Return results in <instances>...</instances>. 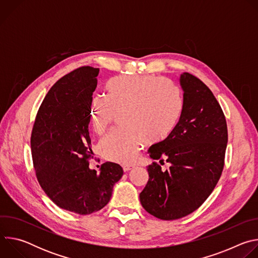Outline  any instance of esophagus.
Wrapping results in <instances>:
<instances>
[{"label": "esophagus", "instance_id": "1", "mask_svg": "<svg viewBox=\"0 0 258 258\" xmlns=\"http://www.w3.org/2000/svg\"><path fill=\"white\" fill-rule=\"evenodd\" d=\"M135 166L134 165H131V164H126V165H123L122 168H123V171H130L131 169H133Z\"/></svg>", "mask_w": 258, "mask_h": 258}]
</instances>
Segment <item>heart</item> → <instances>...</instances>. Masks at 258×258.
Returning a JSON list of instances; mask_svg holds the SVG:
<instances>
[{"instance_id": "heart-1", "label": "heart", "mask_w": 258, "mask_h": 258, "mask_svg": "<svg viewBox=\"0 0 258 258\" xmlns=\"http://www.w3.org/2000/svg\"><path fill=\"white\" fill-rule=\"evenodd\" d=\"M106 90V99L93 103L91 117L94 131L103 135L111 125L115 112H122L121 123L126 128L110 133L100 143L103 156L114 162H133L145 141L159 140L181 112L177 89L164 79H113L107 83Z\"/></svg>"}]
</instances>
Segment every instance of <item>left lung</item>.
I'll list each match as a JSON object with an SVG mask.
<instances>
[{
	"mask_svg": "<svg viewBox=\"0 0 258 258\" xmlns=\"http://www.w3.org/2000/svg\"><path fill=\"white\" fill-rule=\"evenodd\" d=\"M179 83V120L149 149L152 159L170 166L162 171L157 162L149 165V180L140 193L144 209L163 220L181 218L204 203L222 175L228 144L226 117L209 88L189 72L181 73Z\"/></svg>",
	"mask_w": 258,
	"mask_h": 258,
	"instance_id": "1",
	"label": "left lung"
}]
</instances>
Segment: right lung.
Here are the masks:
<instances>
[{"label":"right lung","instance_id":"obj_1","mask_svg":"<svg viewBox=\"0 0 258 258\" xmlns=\"http://www.w3.org/2000/svg\"><path fill=\"white\" fill-rule=\"evenodd\" d=\"M99 68L83 66L61 78L36 113L30 146L41 187L60 208L81 215L102 209L111 198L122 167L113 162L90 169L89 124Z\"/></svg>","mask_w":258,"mask_h":258}]
</instances>
